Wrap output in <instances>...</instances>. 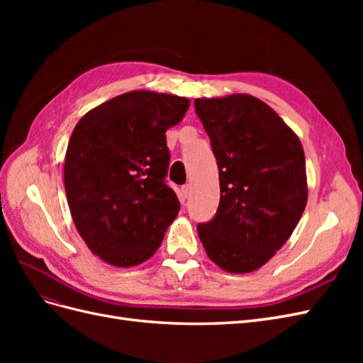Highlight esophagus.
<instances>
[{
	"label": "esophagus",
	"instance_id": "obj_1",
	"mask_svg": "<svg viewBox=\"0 0 363 363\" xmlns=\"http://www.w3.org/2000/svg\"><path fill=\"white\" fill-rule=\"evenodd\" d=\"M191 184H184L182 188V194H183V199H188L189 194H191Z\"/></svg>",
	"mask_w": 363,
	"mask_h": 363
}]
</instances>
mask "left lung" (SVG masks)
Instances as JSON below:
<instances>
[{
  "mask_svg": "<svg viewBox=\"0 0 363 363\" xmlns=\"http://www.w3.org/2000/svg\"><path fill=\"white\" fill-rule=\"evenodd\" d=\"M211 139L221 199L199 224L211 260L232 274L256 271L291 238L307 203L306 160L292 128L256 96L196 98Z\"/></svg>",
  "mask_w": 363,
  "mask_h": 363,
  "instance_id": "left-lung-1",
  "label": "left lung"
}]
</instances>
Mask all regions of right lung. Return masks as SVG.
<instances>
[{"label":"right lung","mask_w":363,"mask_h":363,"mask_svg":"<svg viewBox=\"0 0 363 363\" xmlns=\"http://www.w3.org/2000/svg\"><path fill=\"white\" fill-rule=\"evenodd\" d=\"M188 108L184 96L131 91L77 123L65 156V191L77 232L108 265L148 260L177 218L179 199L164 183V133Z\"/></svg>","instance_id":"1"}]
</instances>
